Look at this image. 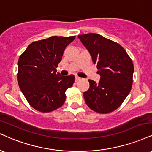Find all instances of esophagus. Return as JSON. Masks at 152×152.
<instances>
[{
    "label": "esophagus",
    "instance_id": "1",
    "mask_svg": "<svg viewBox=\"0 0 152 152\" xmlns=\"http://www.w3.org/2000/svg\"><path fill=\"white\" fill-rule=\"evenodd\" d=\"M75 78H76V81H79V80H81V78H80V77H78V76H76V77H75Z\"/></svg>",
    "mask_w": 152,
    "mask_h": 152
}]
</instances>
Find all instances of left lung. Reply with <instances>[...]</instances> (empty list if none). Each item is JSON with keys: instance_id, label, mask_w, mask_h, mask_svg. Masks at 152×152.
Wrapping results in <instances>:
<instances>
[{"instance_id": "8db88e82", "label": "left lung", "mask_w": 152, "mask_h": 152, "mask_svg": "<svg viewBox=\"0 0 152 152\" xmlns=\"http://www.w3.org/2000/svg\"><path fill=\"white\" fill-rule=\"evenodd\" d=\"M97 65L98 83L88 80L90 88L83 93L87 105L105 114L118 108L130 92L134 66L123 47L96 33L78 36Z\"/></svg>"}]
</instances>
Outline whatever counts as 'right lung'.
I'll list each match as a JSON object with an SVG mask.
<instances>
[{
    "label": "right lung",
    "instance_id": "right-lung-1",
    "mask_svg": "<svg viewBox=\"0 0 152 152\" xmlns=\"http://www.w3.org/2000/svg\"><path fill=\"white\" fill-rule=\"evenodd\" d=\"M75 36H53L31 43L18 62V81L28 103L39 112L58 108L66 99L65 92L75 81L74 75L62 76L56 68L63 53Z\"/></svg>",
    "mask_w": 152,
    "mask_h": 152
}]
</instances>
